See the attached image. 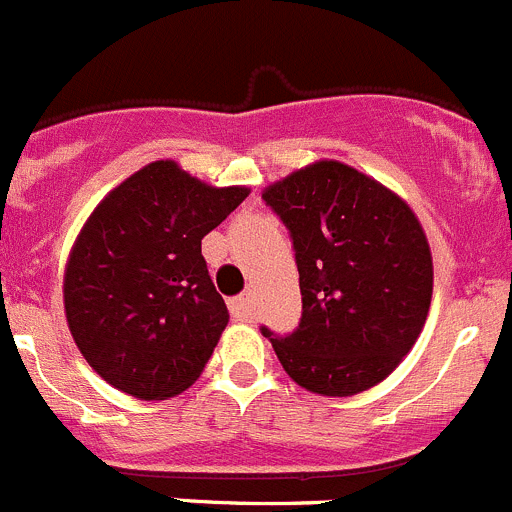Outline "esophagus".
I'll list each match as a JSON object with an SVG mask.
<instances>
[{"label": "esophagus", "mask_w": 512, "mask_h": 512, "mask_svg": "<svg viewBox=\"0 0 512 512\" xmlns=\"http://www.w3.org/2000/svg\"><path fill=\"white\" fill-rule=\"evenodd\" d=\"M229 311L236 321H251L254 318V298H251V293H241V296L231 298Z\"/></svg>", "instance_id": "obj_1"}]
</instances>
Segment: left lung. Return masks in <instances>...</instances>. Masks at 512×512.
Segmentation results:
<instances>
[{"label": "left lung", "mask_w": 512, "mask_h": 512, "mask_svg": "<svg viewBox=\"0 0 512 512\" xmlns=\"http://www.w3.org/2000/svg\"><path fill=\"white\" fill-rule=\"evenodd\" d=\"M263 201L291 236L303 308L286 336L261 333L306 391H368L403 361L428 316L433 261L416 214L338 161L293 171Z\"/></svg>", "instance_id": "8db88e82"}]
</instances>
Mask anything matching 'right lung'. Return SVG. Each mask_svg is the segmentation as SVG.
<instances>
[{
    "mask_svg": "<svg viewBox=\"0 0 512 512\" xmlns=\"http://www.w3.org/2000/svg\"><path fill=\"white\" fill-rule=\"evenodd\" d=\"M246 196L154 161L96 206L69 256L64 311L106 383L164 401L201 376L229 323L201 239Z\"/></svg>",
    "mask_w": 512,
    "mask_h": 512,
    "instance_id": "1",
    "label": "right lung"
}]
</instances>
